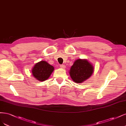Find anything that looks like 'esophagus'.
<instances>
[{
    "label": "esophagus",
    "instance_id": "esophagus-1",
    "mask_svg": "<svg viewBox=\"0 0 126 126\" xmlns=\"http://www.w3.org/2000/svg\"><path fill=\"white\" fill-rule=\"evenodd\" d=\"M60 66L61 67V68H65V67H65V66L64 64H62V65H60Z\"/></svg>",
    "mask_w": 126,
    "mask_h": 126
}]
</instances>
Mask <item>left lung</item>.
<instances>
[{"instance_id":"left-lung-1","label":"left lung","mask_w":126,"mask_h":126,"mask_svg":"<svg viewBox=\"0 0 126 126\" xmlns=\"http://www.w3.org/2000/svg\"><path fill=\"white\" fill-rule=\"evenodd\" d=\"M93 71L94 67L88 61L79 59L75 61L69 73L73 80L80 83L90 78Z\"/></svg>"}]
</instances>
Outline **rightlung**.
Segmentation results:
<instances>
[{
  "mask_svg": "<svg viewBox=\"0 0 126 126\" xmlns=\"http://www.w3.org/2000/svg\"><path fill=\"white\" fill-rule=\"evenodd\" d=\"M53 71V66L46 61H41L35 64L32 73L36 79L42 82L49 78Z\"/></svg>",
  "mask_w": 126,
  "mask_h": 126,
  "instance_id": "obj_1",
  "label": "right lung"
}]
</instances>
